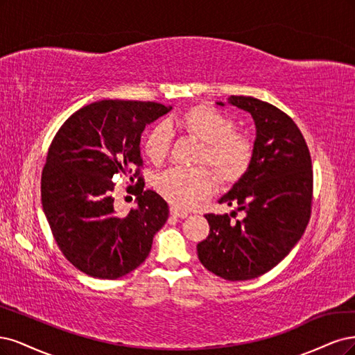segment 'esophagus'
<instances>
[{"instance_id": "esophagus-1", "label": "esophagus", "mask_w": 355, "mask_h": 355, "mask_svg": "<svg viewBox=\"0 0 355 355\" xmlns=\"http://www.w3.org/2000/svg\"><path fill=\"white\" fill-rule=\"evenodd\" d=\"M169 214L174 216V218H187V212H182V211H178L177 208H171L169 209Z\"/></svg>"}]
</instances>
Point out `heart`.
Masks as SVG:
<instances>
[{
    "label": "heart",
    "instance_id": "heart-1",
    "mask_svg": "<svg viewBox=\"0 0 355 355\" xmlns=\"http://www.w3.org/2000/svg\"><path fill=\"white\" fill-rule=\"evenodd\" d=\"M187 135L202 141L198 164L212 168L218 182L230 186L242 178L252 162L254 147L246 135L234 131V121L209 105H194L175 118ZM173 144V131L166 123H156L144 135L146 156L161 164ZM156 190L178 209H189L207 199L214 190V177L205 166L173 168L156 180Z\"/></svg>",
    "mask_w": 355,
    "mask_h": 355
}]
</instances>
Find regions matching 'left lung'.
<instances>
[{
    "label": "left lung",
    "mask_w": 355,
    "mask_h": 355,
    "mask_svg": "<svg viewBox=\"0 0 355 355\" xmlns=\"http://www.w3.org/2000/svg\"><path fill=\"white\" fill-rule=\"evenodd\" d=\"M228 103L249 112L257 128L249 169L218 200L234 205L245 218L230 224L228 214L205 215L209 234L198 245V257L216 276L239 282L276 267L302 237L311 215L313 169L291 116L254 97L232 96Z\"/></svg>",
    "instance_id": "obj_1"
}]
</instances>
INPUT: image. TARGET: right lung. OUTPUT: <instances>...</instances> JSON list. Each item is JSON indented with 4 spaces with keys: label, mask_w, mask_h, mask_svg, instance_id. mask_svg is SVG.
Here are the masks:
<instances>
[{
    "label": "right lung",
    "mask_w": 355,
    "mask_h": 355,
    "mask_svg": "<svg viewBox=\"0 0 355 355\" xmlns=\"http://www.w3.org/2000/svg\"><path fill=\"white\" fill-rule=\"evenodd\" d=\"M171 109L101 100L76 110L54 135L41 175L42 209L62 254L91 277L113 280L135 270L168 220V203L143 191L140 140L146 125ZM116 173L137 178V208L127 216L112 208Z\"/></svg>",
    "instance_id": "right-lung-1"
}]
</instances>
